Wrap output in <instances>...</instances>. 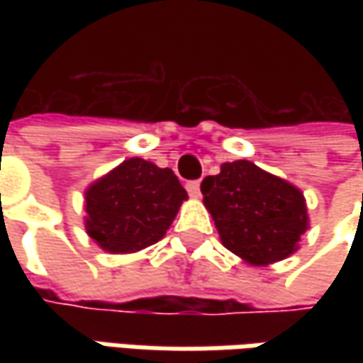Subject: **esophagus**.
<instances>
[{
    "label": "esophagus",
    "mask_w": 363,
    "mask_h": 363,
    "mask_svg": "<svg viewBox=\"0 0 363 363\" xmlns=\"http://www.w3.org/2000/svg\"><path fill=\"white\" fill-rule=\"evenodd\" d=\"M186 189H188V194L191 198H200V182H188Z\"/></svg>",
    "instance_id": "esophagus-1"
}]
</instances>
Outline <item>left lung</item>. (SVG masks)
Segmentation results:
<instances>
[{
  "mask_svg": "<svg viewBox=\"0 0 363 363\" xmlns=\"http://www.w3.org/2000/svg\"><path fill=\"white\" fill-rule=\"evenodd\" d=\"M202 194L222 244L252 267L291 257L309 228L303 191L252 161L222 163Z\"/></svg>",
  "mask_w": 363,
  "mask_h": 363,
  "instance_id": "obj_1",
  "label": "left lung"
}]
</instances>
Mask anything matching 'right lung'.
<instances>
[{
    "label": "right lung",
    "mask_w": 363,
    "mask_h": 363,
    "mask_svg": "<svg viewBox=\"0 0 363 363\" xmlns=\"http://www.w3.org/2000/svg\"><path fill=\"white\" fill-rule=\"evenodd\" d=\"M188 191L169 167L131 157L84 191V230L111 255H131L160 242Z\"/></svg>",
    "instance_id": "add662e5"
}]
</instances>
